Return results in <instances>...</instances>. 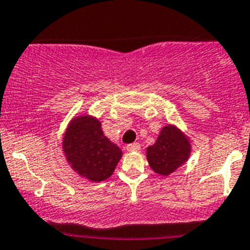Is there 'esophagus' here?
I'll return each mask as SVG.
<instances>
[{
	"label": "esophagus",
	"mask_w": 250,
	"mask_h": 250,
	"mask_svg": "<svg viewBox=\"0 0 250 250\" xmlns=\"http://www.w3.org/2000/svg\"><path fill=\"white\" fill-rule=\"evenodd\" d=\"M126 149L127 151H138L141 149V144L140 143H131L126 146Z\"/></svg>",
	"instance_id": "34e87169"
}]
</instances>
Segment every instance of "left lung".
Listing matches in <instances>:
<instances>
[{
  "label": "left lung",
  "instance_id": "1",
  "mask_svg": "<svg viewBox=\"0 0 250 250\" xmlns=\"http://www.w3.org/2000/svg\"><path fill=\"white\" fill-rule=\"evenodd\" d=\"M190 141L173 125L163 127L156 142L146 148V160L155 173L168 176L188 161Z\"/></svg>",
  "mask_w": 250,
  "mask_h": 250
}]
</instances>
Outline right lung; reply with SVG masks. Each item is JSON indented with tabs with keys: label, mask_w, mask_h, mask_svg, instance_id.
<instances>
[{
	"label": "right lung",
	"mask_w": 250,
	"mask_h": 250,
	"mask_svg": "<svg viewBox=\"0 0 250 250\" xmlns=\"http://www.w3.org/2000/svg\"><path fill=\"white\" fill-rule=\"evenodd\" d=\"M62 148L72 168L91 182L109 178L123 155L119 146L104 135L99 119L90 115L69 123Z\"/></svg>",
	"instance_id": "right-lung-1"
}]
</instances>
